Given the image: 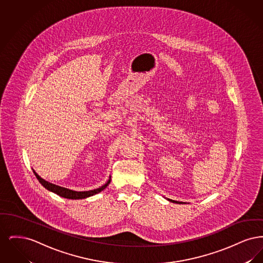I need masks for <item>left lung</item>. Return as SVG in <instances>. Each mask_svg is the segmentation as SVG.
Returning <instances> with one entry per match:
<instances>
[{"label": "left lung", "instance_id": "obj_1", "mask_svg": "<svg viewBox=\"0 0 263 263\" xmlns=\"http://www.w3.org/2000/svg\"><path fill=\"white\" fill-rule=\"evenodd\" d=\"M167 200L170 201V202H173V203H176V204H182V203H184V202H179V201L172 200V199H167Z\"/></svg>", "mask_w": 263, "mask_h": 263}]
</instances>
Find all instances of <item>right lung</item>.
I'll list each match as a JSON object with an SVG mask.
<instances>
[{"instance_id": "1", "label": "right lung", "mask_w": 263, "mask_h": 263, "mask_svg": "<svg viewBox=\"0 0 263 263\" xmlns=\"http://www.w3.org/2000/svg\"><path fill=\"white\" fill-rule=\"evenodd\" d=\"M33 171V174L36 176V178L38 179V181L46 188L47 190H49L51 192L64 197V198H67V199H85V198H88L90 197L92 195H96L98 193L101 192L103 189L108 186V184L110 183V180H111V177L109 176V179L107 180V182L105 184H103L102 186H100V188H97V189H93V190H89V191H75V190H71L69 188L62 187V186H59V185H56V184H53L51 182L46 181L45 179H43L42 177H40L39 175L35 173L34 170Z\"/></svg>"}]
</instances>
